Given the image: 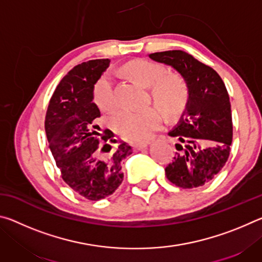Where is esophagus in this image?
I'll list each match as a JSON object with an SVG mask.
<instances>
[{
    "label": "esophagus",
    "mask_w": 262,
    "mask_h": 262,
    "mask_svg": "<svg viewBox=\"0 0 262 262\" xmlns=\"http://www.w3.org/2000/svg\"><path fill=\"white\" fill-rule=\"evenodd\" d=\"M149 143H150L149 141H147V142H142V143H136V144L133 145V148H134L135 151H139V150H143V149L147 148Z\"/></svg>",
    "instance_id": "34e87169"
}]
</instances>
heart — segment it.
<instances>
[{
	"label": "heart",
	"instance_id": "1",
	"mask_svg": "<svg viewBox=\"0 0 262 262\" xmlns=\"http://www.w3.org/2000/svg\"><path fill=\"white\" fill-rule=\"evenodd\" d=\"M125 72L142 85L149 88L150 96L167 119H177L188 107L190 92L187 82L178 74H167L166 68L150 60L132 61ZM94 101L100 111L110 112L117 106L112 78L101 76L94 86ZM162 112L155 106L141 110H121L112 118L114 129L129 142L148 139L162 123Z\"/></svg>",
	"mask_w": 262,
	"mask_h": 262
}]
</instances>
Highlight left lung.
Segmentation results:
<instances>
[{"label":"left lung","mask_w":262,"mask_h":262,"mask_svg":"<svg viewBox=\"0 0 262 262\" xmlns=\"http://www.w3.org/2000/svg\"><path fill=\"white\" fill-rule=\"evenodd\" d=\"M173 67L187 82L190 98L180 121L168 135L179 140L166 178L181 188L209 183L222 170L232 142L231 104L223 79L214 69L183 51L149 54Z\"/></svg>","instance_id":"1"}]
</instances>
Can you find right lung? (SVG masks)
<instances>
[{"label":"right lung","instance_id":"obj_1","mask_svg":"<svg viewBox=\"0 0 262 262\" xmlns=\"http://www.w3.org/2000/svg\"><path fill=\"white\" fill-rule=\"evenodd\" d=\"M108 66V59H98L74 67L56 86L45 118L48 144L62 179L91 201L110 196L121 185V161L133 152L126 142L112 151L114 134L110 129L100 134L96 125L100 111L92 92Z\"/></svg>","mask_w":262,"mask_h":262}]
</instances>
